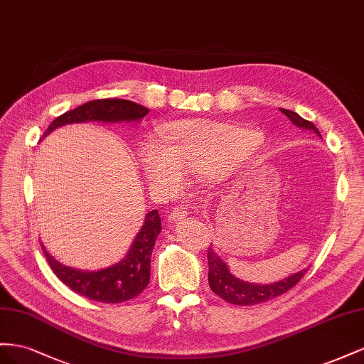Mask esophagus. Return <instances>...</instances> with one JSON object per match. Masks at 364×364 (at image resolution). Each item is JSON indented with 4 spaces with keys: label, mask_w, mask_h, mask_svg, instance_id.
Masks as SVG:
<instances>
[{
    "label": "esophagus",
    "mask_w": 364,
    "mask_h": 364,
    "mask_svg": "<svg viewBox=\"0 0 364 364\" xmlns=\"http://www.w3.org/2000/svg\"><path fill=\"white\" fill-rule=\"evenodd\" d=\"M186 216H188V209H186L184 205H176V207H173V209L169 212L168 221H169V223H176V221L184 220Z\"/></svg>",
    "instance_id": "34e87169"
}]
</instances>
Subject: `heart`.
<instances>
[{
    "instance_id": "heart-1",
    "label": "heart",
    "mask_w": 364,
    "mask_h": 364,
    "mask_svg": "<svg viewBox=\"0 0 364 364\" xmlns=\"http://www.w3.org/2000/svg\"><path fill=\"white\" fill-rule=\"evenodd\" d=\"M261 143V134L240 124L212 119H183L164 124L161 143L148 140L140 148L146 180L157 189L173 192L184 173H198L209 183L228 171V155L244 154Z\"/></svg>"
}]
</instances>
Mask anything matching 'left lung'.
<instances>
[{
	"label": "left lung",
	"mask_w": 364,
	"mask_h": 364,
	"mask_svg": "<svg viewBox=\"0 0 364 364\" xmlns=\"http://www.w3.org/2000/svg\"><path fill=\"white\" fill-rule=\"evenodd\" d=\"M285 116L291 120L297 128L314 131L318 137L320 132L314 127V123H311L305 119L299 116L297 112L280 108ZM207 262H209V285L210 289L220 296L223 300L233 305H256L267 302V300H272L280 294L287 293L288 289H291L308 269H300V272L288 276L282 280H277L273 284H250L235 277L230 269H228L227 264L223 261L221 256L218 255L213 248L210 247L209 252H207Z\"/></svg>",
	"instance_id": "left-lung-1"
}]
</instances>
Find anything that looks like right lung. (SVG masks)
Masks as SVG:
<instances>
[{"label": "right lung", "mask_w": 364, "mask_h": 364, "mask_svg": "<svg viewBox=\"0 0 364 364\" xmlns=\"http://www.w3.org/2000/svg\"><path fill=\"white\" fill-rule=\"evenodd\" d=\"M148 112L149 109L146 107L124 99L91 100L56 117L50 123L43 139L64 124L85 122H140ZM160 232L161 220L159 210L148 212L127 256L117 264L97 272H84V269L65 267L56 261L44 245L43 250L53 273L73 291L95 302L120 304L137 297L148 287L151 279V255Z\"/></svg>", "instance_id": "1"}]
</instances>
